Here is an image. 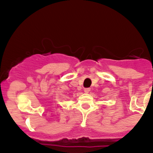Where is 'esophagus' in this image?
I'll return each instance as SVG.
<instances>
[{
	"mask_svg": "<svg viewBox=\"0 0 153 153\" xmlns=\"http://www.w3.org/2000/svg\"><path fill=\"white\" fill-rule=\"evenodd\" d=\"M90 91H91L90 88H85V89H84V92L86 93V94H88V93Z\"/></svg>",
	"mask_w": 153,
	"mask_h": 153,
	"instance_id": "esophagus-1",
	"label": "esophagus"
}]
</instances>
